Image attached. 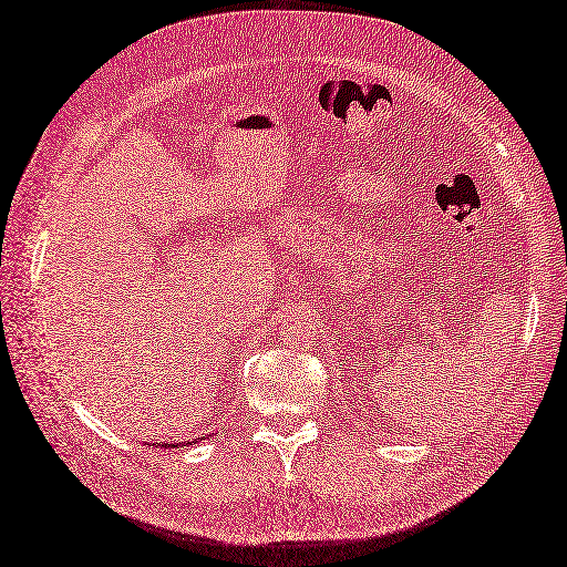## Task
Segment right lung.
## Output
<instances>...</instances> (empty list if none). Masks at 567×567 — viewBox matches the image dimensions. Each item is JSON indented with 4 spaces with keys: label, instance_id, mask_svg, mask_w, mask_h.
Returning <instances> with one entry per match:
<instances>
[{
    "label": "right lung",
    "instance_id": "obj_1",
    "mask_svg": "<svg viewBox=\"0 0 567 567\" xmlns=\"http://www.w3.org/2000/svg\"><path fill=\"white\" fill-rule=\"evenodd\" d=\"M179 443H163V447H177ZM188 445V443H186Z\"/></svg>",
    "mask_w": 567,
    "mask_h": 567
}]
</instances>
